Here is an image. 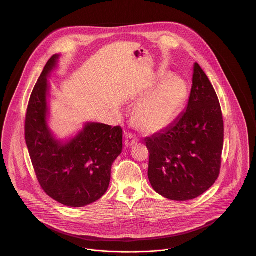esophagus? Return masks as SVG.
Here are the masks:
<instances>
[{
  "instance_id": "34e87169",
  "label": "esophagus",
  "mask_w": 256,
  "mask_h": 256,
  "mask_svg": "<svg viewBox=\"0 0 256 256\" xmlns=\"http://www.w3.org/2000/svg\"><path fill=\"white\" fill-rule=\"evenodd\" d=\"M136 142H137V139H136V137L134 136V134H126V141H124L126 146H132Z\"/></svg>"
}]
</instances>
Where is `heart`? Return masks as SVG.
Segmentation results:
<instances>
[{"mask_svg": "<svg viewBox=\"0 0 256 256\" xmlns=\"http://www.w3.org/2000/svg\"><path fill=\"white\" fill-rule=\"evenodd\" d=\"M186 94V86L180 78H170L136 108L135 117L140 128L154 132L170 122Z\"/></svg>", "mask_w": 256, "mask_h": 256, "instance_id": "1", "label": "heart"}]
</instances>
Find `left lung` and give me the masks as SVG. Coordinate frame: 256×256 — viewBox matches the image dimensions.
<instances>
[{
    "label": "left lung",
    "instance_id": "obj_1",
    "mask_svg": "<svg viewBox=\"0 0 256 256\" xmlns=\"http://www.w3.org/2000/svg\"><path fill=\"white\" fill-rule=\"evenodd\" d=\"M145 143L150 154V182L164 198H195L218 178L224 146L222 113L216 91L198 63L186 111Z\"/></svg>",
    "mask_w": 256,
    "mask_h": 256
}]
</instances>
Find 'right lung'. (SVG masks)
<instances>
[{"label":"right lung","instance_id":"add662e5","mask_svg":"<svg viewBox=\"0 0 256 256\" xmlns=\"http://www.w3.org/2000/svg\"><path fill=\"white\" fill-rule=\"evenodd\" d=\"M58 56L50 58L28 100L24 139L43 191L61 204L82 207L95 202L108 189L111 167L122 152L120 126L91 122L62 145L50 132L47 116V76Z\"/></svg>","mask_w":256,"mask_h":256}]
</instances>
